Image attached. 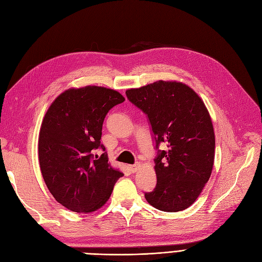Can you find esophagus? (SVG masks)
Masks as SVG:
<instances>
[{
  "label": "esophagus",
  "mask_w": 262,
  "mask_h": 262,
  "mask_svg": "<svg viewBox=\"0 0 262 262\" xmlns=\"http://www.w3.org/2000/svg\"><path fill=\"white\" fill-rule=\"evenodd\" d=\"M139 164H134V165H129L128 166V168H129V170L131 171V172H136L138 169H139Z\"/></svg>",
  "instance_id": "34e87169"
}]
</instances>
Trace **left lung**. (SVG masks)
I'll return each instance as SVG.
<instances>
[{
    "label": "left lung",
    "mask_w": 262,
    "mask_h": 262,
    "mask_svg": "<svg viewBox=\"0 0 262 262\" xmlns=\"http://www.w3.org/2000/svg\"><path fill=\"white\" fill-rule=\"evenodd\" d=\"M152 126L156 149L157 182L145 192L146 201L164 212L189 208L200 195L213 168L215 137L203 100L186 84L157 81L125 92Z\"/></svg>",
    "instance_id": "obj_1"
}]
</instances>
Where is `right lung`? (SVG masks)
Returning a JSON list of instances; mask_svg holds the SVG:
<instances>
[{
  "label": "right lung",
  "mask_w": 262,
  "mask_h": 262,
  "mask_svg": "<svg viewBox=\"0 0 262 262\" xmlns=\"http://www.w3.org/2000/svg\"><path fill=\"white\" fill-rule=\"evenodd\" d=\"M123 101L117 91L86 86L63 92L47 110L39 132V164L49 191L67 209L98 210L123 176L110 166L100 144L106 115ZM96 149L103 154L96 155Z\"/></svg>",
  "instance_id": "right-lung-1"
}]
</instances>
